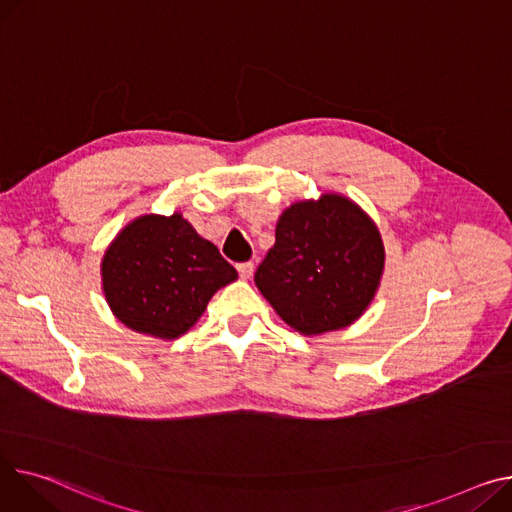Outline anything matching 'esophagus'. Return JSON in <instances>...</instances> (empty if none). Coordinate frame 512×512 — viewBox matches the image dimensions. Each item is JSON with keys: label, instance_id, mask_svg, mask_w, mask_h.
I'll use <instances>...</instances> for the list:
<instances>
[{"label": "esophagus", "instance_id": "34e87169", "mask_svg": "<svg viewBox=\"0 0 512 512\" xmlns=\"http://www.w3.org/2000/svg\"><path fill=\"white\" fill-rule=\"evenodd\" d=\"M236 269H238V276H241L243 280H249V278L253 276V269H255V265H253L251 261H247V263H238V265H236Z\"/></svg>", "mask_w": 512, "mask_h": 512}]
</instances>
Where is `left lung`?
<instances>
[{
  "instance_id": "8db88e82",
  "label": "left lung",
  "mask_w": 512,
  "mask_h": 512,
  "mask_svg": "<svg viewBox=\"0 0 512 512\" xmlns=\"http://www.w3.org/2000/svg\"><path fill=\"white\" fill-rule=\"evenodd\" d=\"M383 269L385 245L374 220L350 197L321 193L282 212L255 284L286 325L311 337L356 323Z\"/></svg>"
}]
</instances>
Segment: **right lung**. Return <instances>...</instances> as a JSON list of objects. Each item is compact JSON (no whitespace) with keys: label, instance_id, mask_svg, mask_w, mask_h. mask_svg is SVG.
<instances>
[{"label":"right lung","instance_id":"obj_1","mask_svg":"<svg viewBox=\"0 0 512 512\" xmlns=\"http://www.w3.org/2000/svg\"><path fill=\"white\" fill-rule=\"evenodd\" d=\"M100 276L117 321L164 342L187 333L212 296L238 278L181 212L133 218L102 255Z\"/></svg>","mask_w":512,"mask_h":512}]
</instances>
